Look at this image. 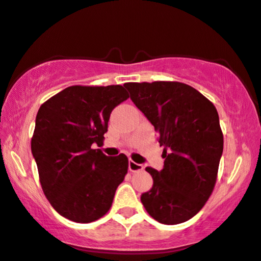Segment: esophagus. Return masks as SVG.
<instances>
[{
	"label": "esophagus",
	"instance_id": "1",
	"mask_svg": "<svg viewBox=\"0 0 261 261\" xmlns=\"http://www.w3.org/2000/svg\"><path fill=\"white\" fill-rule=\"evenodd\" d=\"M128 170H130L131 172H137V171L143 170V166H142L141 164H137V163H135V161L130 160L128 161Z\"/></svg>",
	"mask_w": 261,
	"mask_h": 261
}]
</instances>
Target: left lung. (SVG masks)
Returning <instances> with one entry per match:
<instances>
[{
  "label": "left lung",
  "instance_id": "left-lung-1",
  "mask_svg": "<svg viewBox=\"0 0 261 261\" xmlns=\"http://www.w3.org/2000/svg\"><path fill=\"white\" fill-rule=\"evenodd\" d=\"M124 87L164 147V169L147 167L153 187L142 194L141 202L161 224L187 222L202 208L216 186L224 144L218 112L196 89L179 82Z\"/></svg>",
  "mask_w": 261,
  "mask_h": 261
}]
</instances>
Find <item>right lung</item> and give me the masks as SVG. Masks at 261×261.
Returning <instances> with one entry per match:
<instances>
[{
	"instance_id": "obj_1",
	"label": "right lung",
	"mask_w": 261,
	"mask_h": 261,
	"mask_svg": "<svg viewBox=\"0 0 261 261\" xmlns=\"http://www.w3.org/2000/svg\"><path fill=\"white\" fill-rule=\"evenodd\" d=\"M127 98L121 85H72L39 107L31 140L39 182L53 208L72 222L103 217L127 173L126 155L92 149L103 144L112 111Z\"/></svg>"
}]
</instances>
